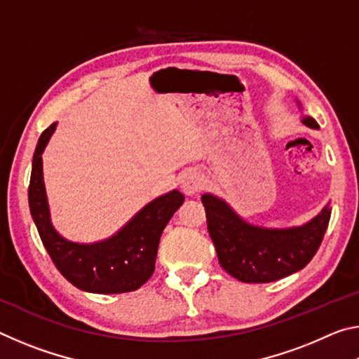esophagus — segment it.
Instances as JSON below:
<instances>
[{"label":"esophagus","instance_id":"1","mask_svg":"<svg viewBox=\"0 0 359 359\" xmlns=\"http://www.w3.org/2000/svg\"><path fill=\"white\" fill-rule=\"evenodd\" d=\"M204 187V177L198 171H190L182 177V190L187 196H193Z\"/></svg>","mask_w":359,"mask_h":359}]
</instances>
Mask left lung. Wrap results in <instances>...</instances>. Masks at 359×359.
<instances>
[{
	"label": "left lung",
	"instance_id": "8db88e82",
	"mask_svg": "<svg viewBox=\"0 0 359 359\" xmlns=\"http://www.w3.org/2000/svg\"><path fill=\"white\" fill-rule=\"evenodd\" d=\"M301 121L312 130L320 128L309 115ZM201 201L220 266L245 283L276 282L306 267L317 253L331 217L327 203L301 226L266 228L248 223L215 194L204 193Z\"/></svg>",
	"mask_w": 359,
	"mask_h": 359
}]
</instances>
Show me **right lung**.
Here are the masks:
<instances>
[{
    "label": "right lung",
    "mask_w": 359,
    "mask_h": 359,
    "mask_svg": "<svg viewBox=\"0 0 359 359\" xmlns=\"http://www.w3.org/2000/svg\"><path fill=\"white\" fill-rule=\"evenodd\" d=\"M57 128L42 133L33 155L28 203L42 244L66 280L88 293L117 294L141 288L155 271L161 233L185 201L179 190L161 194L137 212L111 238L79 244L63 238L53 226L42 174V154Z\"/></svg>",
    "instance_id": "add662e5"
}]
</instances>
